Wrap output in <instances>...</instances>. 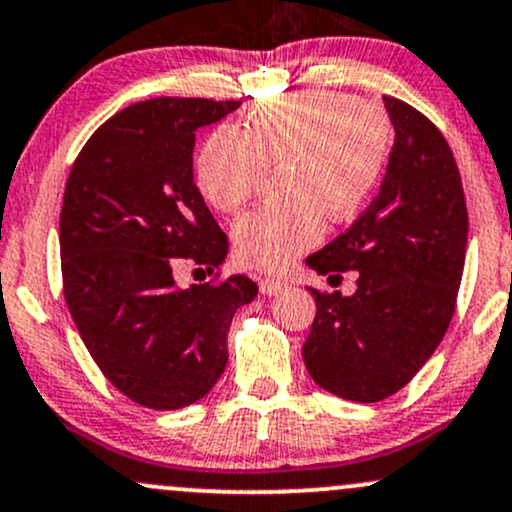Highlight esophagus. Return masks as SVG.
Returning a JSON list of instances; mask_svg holds the SVG:
<instances>
[{
    "label": "esophagus",
    "instance_id": "esophagus-1",
    "mask_svg": "<svg viewBox=\"0 0 512 512\" xmlns=\"http://www.w3.org/2000/svg\"><path fill=\"white\" fill-rule=\"evenodd\" d=\"M260 291L265 296H277V294H282V291H286V282H282V279L262 277L260 279Z\"/></svg>",
    "mask_w": 512,
    "mask_h": 512
}]
</instances>
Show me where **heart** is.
<instances>
[{"instance_id":"1","label":"heart","mask_w":512,"mask_h":512,"mask_svg":"<svg viewBox=\"0 0 512 512\" xmlns=\"http://www.w3.org/2000/svg\"><path fill=\"white\" fill-rule=\"evenodd\" d=\"M391 148L379 109L340 92L269 99L243 126L213 131L196 157V187L216 211L235 213L279 172L284 204L245 213L233 228L245 267L284 272L323 240L325 216L347 221L374 194Z\"/></svg>"}]
</instances>
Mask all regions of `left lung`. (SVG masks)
I'll list each match as a JSON object with an SVG mask.
<instances>
[{
  "instance_id": "left-lung-1",
  "label": "left lung",
  "mask_w": 512,
  "mask_h": 512,
  "mask_svg": "<svg viewBox=\"0 0 512 512\" xmlns=\"http://www.w3.org/2000/svg\"><path fill=\"white\" fill-rule=\"evenodd\" d=\"M393 148L367 211L306 265L357 272V291L320 294L303 362L320 389L376 403L408 384L454 316L469 216L457 162L428 116L384 97Z\"/></svg>"
}]
</instances>
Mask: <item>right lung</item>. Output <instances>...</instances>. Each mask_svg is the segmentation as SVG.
Returning a JSON list of instances; mask_svg holds the SVG:
<instances>
[{"instance_id": "obj_1", "label": "right lung", "mask_w": 512, "mask_h": 512, "mask_svg": "<svg viewBox=\"0 0 512 512\" xmlns=\"http://www.w3.org/2000/svg\"><path fill=\"white\" fill-rule=\"evenodd\" d=\"M240 101L157 97L126 106L84 143L60 211L65 301L97 367L153 411L192 406L228 362L235 311L257 284L179 289L184 260L216 272L228 238L194 184L196 131Z\"/></svg>"}]
</instances>
